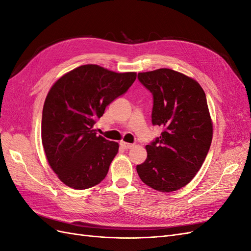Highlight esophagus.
I'll use <instances>...</instances> for the list:
<instances>
[{
	"instance_id": "34e87169",
	"label": "esophagus",
	"mask_w": 251,
	"mask_h": 251,
	"mask_svg": "<svg viewBox=\"0 0 251 251\" xmlns=\"http://www.w3.org/2000/svg\"><path fill=\"white\" fill-rule=\"evenodd\" d=\"M120 146L123 147L124 149L127 150V149H131V148H133V147H134V144H132V143H127V142H125V141H121V142H120Z\"/></svg>"
}]
</instances>
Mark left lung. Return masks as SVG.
<instances>
[{
	"mask_svg": "<svg viewBox=\"0 0 251 251\" xmlns=\"http://www.w3.org/2000/svg\"><path fill=\"white\" fill-rule=\"evenodd\" d=\"M154 97L151 123L163 127L146 147L148 157L137 165L143 183L170 193L188 184L201 169L212 140V120L200 83L187 75L161 68L138 73Z\"/></svg>",
	"mask_w": 251,
	"mask_h": 251,
	"instance_id": "8db88e82",
	"label": "left lung"
}]
</instances>
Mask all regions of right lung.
<instances>
[{"mask_svg": "<svg viewBox=\"0 0 251 251\" xmlns=\"http://www.w3.org/2000/svg\"><path fill=\"white\" fill-rule=\"evenodd\" d=\"M136 76L83 65L53 83L43 108L42 143L50 168L67 186L87 189L107 176L119 146L96 135L93 126Z\"/></svg>", "mask_w": 251, "mask_h": 251, "instance_id": "1", "label": "right lung"}]
</instances>
